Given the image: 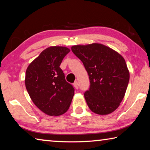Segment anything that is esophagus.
I'll return each mask as SVG.
<instances>
[{"instance_id":"34e87169","label":"esophagus","mask_w":150,"mask_h":150,"mask_svg":"<svg viewBox=\"0 0 150 150\" xmlns=\"http://www.w3.org/2000/svg\"><path fill=\"white\" fill-rule=\"evenodd\" d=\"M73 86H74L76 89H78V88H79V83H78V82L75 81L74 83H73Z\"/></svg>"}]
</instances>
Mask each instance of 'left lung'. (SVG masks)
I'll use <instances>...</instances> for the list:
<instances>
[{
    "label": "left lung",
    "instance_id": "left-lung-1",
    "mask_svg": "<svg viewBox=\"0 0 150 150\" xmlns=\"http://www.w3.org/2000/svg\"><path fill=\"white\" fill-rule=\"evenodd\" d=\"M71 50L89 75L91 85L84 93L88 107L99 115L113 112L122 101L129 80L124 58L100 43L74 45Z\"/></svg>",
    "mask_w": 150,
    "mask_h": 150
}]
</instances>
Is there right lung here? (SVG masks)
Wrapping results in <instances>:
<instances>
[{
  "mask_svg": "<svg viewBox=\"0 0 150 150\" xmlns=\"http://www.w3.org/2000/svg\"><path fill=\"white\" fill-rule=\"evenodd\" d=\"M69 51L66 47H49L29 64L26 71L25 83L30 99L40 110L50 116L65 113L74 96V88L66 81L59 67Z\"/></svg>",
  "mask_w": 150,
  "mask_h": 150,
  "instance_id": "right-lung-1",
  "label": "right lung"
}]
</instances>
